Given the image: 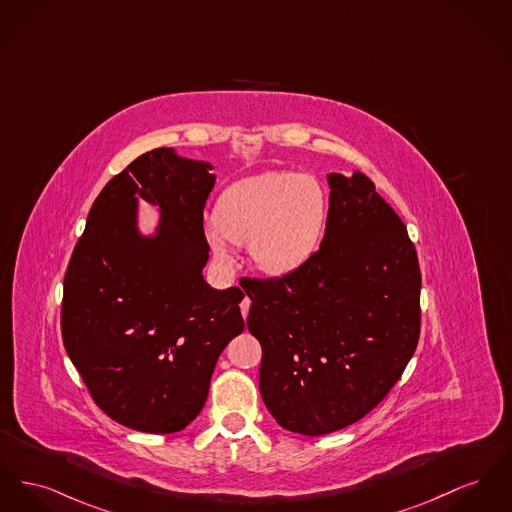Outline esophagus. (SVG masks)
<instances>
[{
    "label": "esophagus",
    "instance_id": "1",
    "mask_svg": "<svg viewBox=\"0 0 512 512\" xmlns=\"http://www.w3.org/2000/svg\"><path fill=\"white\" fill-rule=\"evenodd\" d=\"M249 307H251V300H249V298H245V300L241 301L240 309L241 315H243V319L247 317V313H249Z\"/></svg>",
    "mask_w": 512,
    "mask_h": 512
}]
</instances>
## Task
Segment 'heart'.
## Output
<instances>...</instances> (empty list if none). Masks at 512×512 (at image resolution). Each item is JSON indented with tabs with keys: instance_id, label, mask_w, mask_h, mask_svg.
<instances>
[{
	"instance_id": "obj_1",
	"label": "heart",
	"mask_w": 512,
	"mask_h": 512,
	"mask_svg": "<svg viewBox=\"0 0 512 512\" xmlns=\"http://www.w3.org/2000/svg\"><path fill=\"white\" fill-rule=\"evenodd\" d=\"M327 214V193L315 178L265 172L224 189L205 238L220 263H232L228 241L249 243V253L261 271L290 274L317 251Z\"/></svg>"
}]
</instances>
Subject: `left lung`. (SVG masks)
Wrapping results in <instances>:
<instances>
[{"label":"left lung","instance_id":"1","mask_svg":"<svg viewBox=\"0 0 512 512\" xmlns=\"http://www.w3.org/2000/svg\"><path fill=\"white\" fill-rule=\"evenodd\" d=\"M327 180L319 251L298 271L241 284L263 348L261 396L278 425L307 437L371 412L420 338V265L404 222L361 172Z\"/></svg>","mask_w":512,"mask_h":512}]
</instances>
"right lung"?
<instances>
[{
	"instance_id": "1",
	"label": "right lung",
	"mask_w": 512,
	"mask_h": 512,
	"mask_svg": "<svg viewBox=\"0 0 512 512\" xmlns=\"http://www.w3.org/2000/svg\"><path fill=\"white\" fill-rule=\"evenodd\" d=\"M211 170L174 149L135 158L92 203L63 278L67 356L98 408L135 431L176 433L195 420L218 356L243 331L240 288L203 278ZM139 198L161 211L152 237L138 232Z\"/></svg>"
}]
</instances>
